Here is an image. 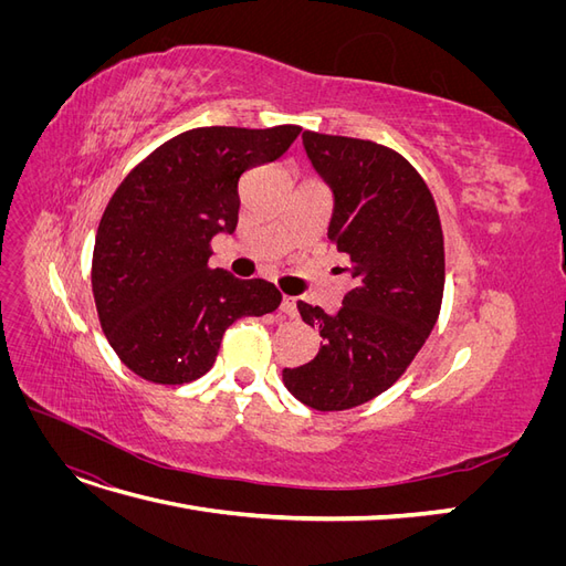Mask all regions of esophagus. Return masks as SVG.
<instances>
[{
	"label": "esophagus",
	"mask_w": 566,
	"mask_h": 566,
	"mask_svg": "<svg viewBox=\"0 0 566 566\" xmlns=\"http://www.w3.org/2000/svg\"><path fill=\"white\" fill-rule=\"evenodd\" d=\"M281 312H283L285 316H297V300L290 297V295H283V300H281Z\"/></svg>",
	"instance_id": "esophagus-1"
}]
</instances>
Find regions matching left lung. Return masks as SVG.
I'll list each match as a JSON object with an SVG mask.
<instances>
[{"label":"left lung","mask_w":566,"mask_h":566,"mask_svg":"<svg viewBox=\"0 0 566 566\" xmlns=\"http://www.w3.org/2000/svg\"><path fill=\"white\" fill-rule=\"evenodd\" d=\"M302 144L333 193L328 241L354 287L337 314L297 302L323 337L310 364L283 368L287 391L316 410H347L397 382L430 337L443 295V233L430 188L380 144L304 132Z\"/></svg>","instance_id":"8db88e82"}]
</instances>
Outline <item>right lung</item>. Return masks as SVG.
<instances>
[{
  "instance_id": "right-lung-1",
  "label": "right lung",
  "mask_w": 566,
  "mask_h": 566,
  "mask_svg": "<svg viewBox=\"0 0 566 566\" xmlns=\"http://www.w3.org/2000/svg\"><path fill=\"white\" fill-rule=\"evenodd\" d=\"M302 127H198L169 139L117 186L101 217L92 290L101 328L129 370L198 380L241 316L281 304L276 285L210 269V241L238 224V181L279 160Z\"/></svg>"
}]
</instances>
